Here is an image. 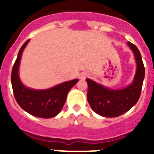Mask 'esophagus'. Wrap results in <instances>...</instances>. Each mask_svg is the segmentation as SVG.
<instances>
[{
    "mask_svg": "<svg viewBox=\"0 0 154 154\" xmlns=\"http://www.w3.org/2000/svg\"><path fill=\"white\" fill-rule=\"evenodd\" d=\"M89 76V74L85 72H82L79 74V79H85V78H87Z\"/></svg>",
    "mask_w": 154,
    "mask_h": 154,
    "instance_id": "esophagus-1",
    "label": "esophagus"
}]
</instances>
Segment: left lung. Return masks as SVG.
<instances>
[{"mask_svg":"<svg viewBox=\"0 0 154 154\" xmlns=\"http://www.w3.org/2000/svg\"><path fill=\"white\" fill-rule=\"evenodd\" d=\"M128 46L133 52L137 70L133 82L123 89H112L86 79L88 83L87 99L94 112L104 117H117L127 112L137 103L140 96L145 69L140 52L130 42Z\"/></svg>","mask_w":154,"mask_h":154,"instance_id":"8db88e82","label":"left lung"}]
</instances>
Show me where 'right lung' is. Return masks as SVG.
Segmentation results:
<instances>
[{
	"mask_svg": "<svg viewBox=\"0 0 154 154\" xmlns=\"http://www.w3.org/2000/svg\"><path fill=\"white\" fill-rule=\"evenodd\" d=\"M30 40L19 50L11 72V85L16 101L21 109L34 116L52 118L61 112L67 95L79 79L71 80L47 89H34L25 86L19 78V65L24 49Z\"/></svg>",
	"mask_w": 154,
	"mask_h": 154,
	"instance_id": "right-lung-1",
	"label": "right lung"
}]
</instances>
